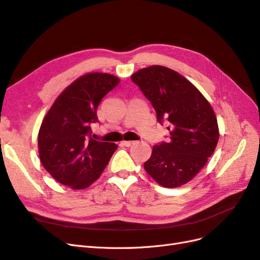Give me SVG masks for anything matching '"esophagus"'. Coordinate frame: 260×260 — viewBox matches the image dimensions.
<instances>
[{"label":"esophagus","instance_id":"obj_1","mask_svg":"<svg viewBox=\"0 0 260 260\" xmlns=\"http://www.w3.org/2000/svg\"><path fill=\"white\" fill-rule=\"evenodd\" d=\"M133 144H134V141H126V140H123V141H122V145L125 146V147H129V146H132Z\"/></svg>","mask_w":260,"mask_h":260}]
</instances>
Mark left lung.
I'll list each match as a JSON object with an SVG mask.
<instances>
[{
    "label": "left lung",
    "mask_w": 260,
    "mask_h": 260,
    "mask_svg": "<svg viewBox=\"0 0 260 260\" xmlns=\"http://www.w3.org/2000/svg\"><path fill=\"white\" fill-rule=\"evenodd\" d=\"M157 120L170 122V140L155 145L146 172L164 188H178L203 169L219 139L217 118L202 93L181 74L151 66L132 74Z\"/></svg>",
    "instance_id": "obj_1"
}]
</instances>
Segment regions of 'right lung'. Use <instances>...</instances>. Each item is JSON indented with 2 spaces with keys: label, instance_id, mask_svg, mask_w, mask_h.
Returning a JSON list of instances; mask_svg holds the SVG:
<instances>
[{
  "label": "right lung",
  "instance_id": "obj_1",
  "mask_svg": "<svg viewBox=\"0 0 260 260\" xmlns=\"http://www.w3.org/2000/svg\"><path fill=\"white\" fill-rule=\"evenodd\" d=\"M120 83L115 75L89 72L67 86L42 121L38 135L42 165L58 182L73 190L89 187L103 174L118 148L91 138L102 99Z\"/></svg>",
  "mask_w": 260,
  "mask_h": 260
}]
</instances>
